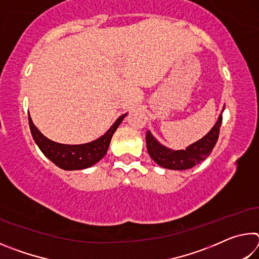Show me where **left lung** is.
Instances as JSON below:
<instances>
[{
    "label": "left lung",
    "mask_w": 259,
    "mask_h": 259,
    "mask_svg": "<svg viewBox=\"0 0 259 259\" xmlns=\"http://www.w3.org/2000/svg\"><path fill=\"white\" fill-rule=\"evenodd\" d=\"M223 107V111H224ZM222 111V113H223ZM218 116V120L209 133L199 139L198 142L191 144L185 150H171V148L162 145L160 142H157L154 136L151 134V131L146 133V146L148 154L162 168L170 170H187L191 169L195 164H199L201 161L207 159L210 155L212 148L216 145L219 129H221L223 116Z\"/></svg>",
    "instance_id": "1"
}]
</instances>
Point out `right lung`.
Returning <instances> with one entry per match:
<instances>
[{
  "label": "right lung",
  "instance_id": "obj_1",
  "mask_svg": "<svg viewBox=\"0 0 259 259\" xmlns=\"http://www.w3.org/2000/svg\"><path fill=\"white\" fill-rule=\"evenodd\" d=\"M125 116L126 114L121 115L102 137L80 145H67L52 142L35 126L29 114L28 122L34 142L48 159L64 170H82L90 168L103 159L107 153L112 136Z\"/></svg>",
  "mask_w": 259,
  "mask_h": 259
}]
</instances>
